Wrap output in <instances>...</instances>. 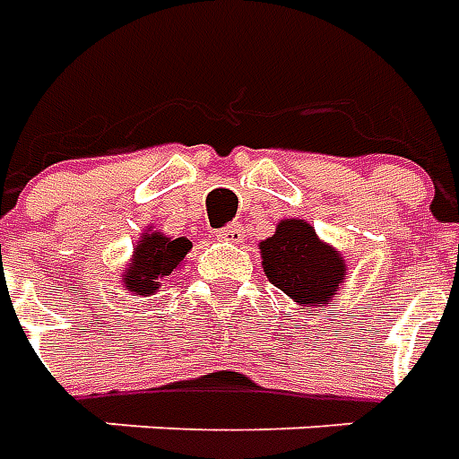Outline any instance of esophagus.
<instances>
[{
    "label": "esophagus",
    "instance_id": "esophagus-1",
    "mask_svg": "<svg viewBox=\"0 0 459 459\" xmlns=\"http://www.w3.org/2000/svg\"><path fill=\"white\" fill-rule=\"evenodd\" d=\"M216 236L221 240H226V243H240L243 240V229H240V223H229V226L216 230Z\"/></svg>",
    "mask_w": 459,
    "mask_h": 459
}]
</instances>
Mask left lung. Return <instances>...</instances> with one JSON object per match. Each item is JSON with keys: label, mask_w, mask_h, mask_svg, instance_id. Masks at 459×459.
Segmentation results:
<instances>
[{"label": "left lung", "mask_w": 459, "mask_h": 459, "mask_svg": "<svg viewBox=\"0 0 459 459\" xmlns=\"http://www.w3.org/2000/svg\"><path fill=\"white\" fill-rule=\"evenodd\" d=\"M268 280L285 295L309 307L327 305L344 280V263L305 221H282L275 236L260 243Z\"/></svg>", "instance_id": "obj_1"}]
</instances>
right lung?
Here are the masks:
<instances>
[{"mask_svg":"<svg viewBox=\"0 0 459 459\" xmlns=\"http://www.w3.org/2000/svg\"><path fill=\"white\" fill-rule=\"evenodd\" d=\"M191 240L179 236V238H164L160 233H150L140 240L134 250L130 270L125 275V285L134 295H150L157 290V280L164 275H171V270L179 265L184 255L189 253Z\"/></svg>","mask_w":459,"mask_h":459,"instance_id":"1","label":"right lung"}]
</instances>
